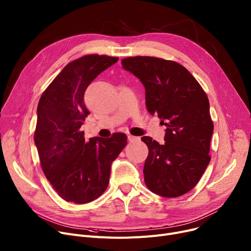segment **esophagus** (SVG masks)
Returning a JSON list of instances; mask_svg holds the SVG:
<instances>
[{
	"label": "esophagus",
	"instance_id": "1",
	"mask_svg": "<svg viewBox=\"0 0 251 251\" xmlns=\"http://www.w3.org/2000/svg\"><path fill=\"white\" fill-rule=\"evenodd\" d=\"M128 140H129L130 142H133V141H137V140H139V137L133 136V135H128Z\"/></svg>",
	"mask_w": 251,
	"mask_h": 251
}]
</instances>
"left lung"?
I'll return each instance as SVG.
<instances>
[{
  "label": "left lung",
  "mask_w": 251,
  "mask_h": 251,
  "mask_svg": "<svg viewBox=\"0 0 251 251\" xmlns=\"http://www.w3.org/2000/svg\"><path fill=\"white\" fill-rule=\"evenodd\" d=\"M121 62L144 86L147 111L166 126L163 144L149 136L141 138L148 147L143 169L146 186L164 198L185 195L195 188L211 160L214 125L208 97L176 61L134 56Z\"/></svg>",
  "instance_id": "left-lung-1"
}]
</instances>
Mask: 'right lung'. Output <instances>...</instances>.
Instances as JSON below:
<instances>
[{"mask_svg":"<svg viewBox=\"0 0 251 251\" xmlns=\"http://www.w3.org/2000/svg\"><path fill=\"white\" fill-rule=\"evenodd\" d=\"M118 59L90 54L70 62L39 100L34 142L46 178L66 202L86 204L101 196L112 162L127 144L124 133L87 141L80 130L90 114L83 102L87 88Z\"/></svg>","mask_w":251,"mask_h":251,"instance_id":"1","label":"right lung"}]
</instances>
